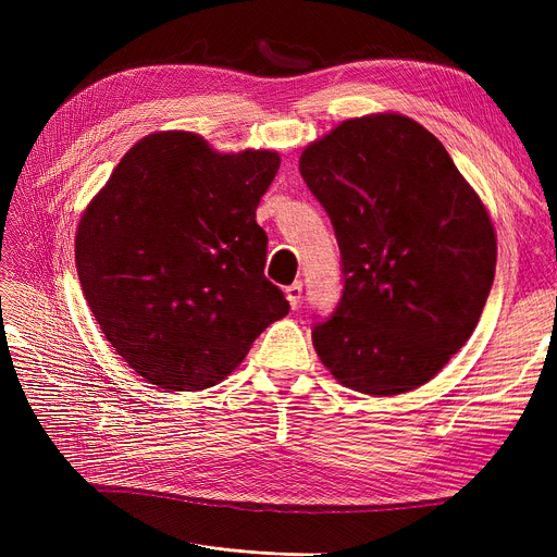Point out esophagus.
Returning <instances> with one entry per match:
<instances>
[{"mask_svg": "<svg viewBox=\"0 0 557 557\" xmlns=\"http://www.w3.org/2000/svg\"><path fill=\"white\" fill-rule=\"evenodd\" d=\"M301 288H305V285H301V281H295L293 285H288V288H285V295H288V301H290L293 309L299 307V301H301Z\"/></svg>", "mask_w": 557, "mask_h": 557, "instance_id": "34e87169", "label": "esophagus"}]
</instances>
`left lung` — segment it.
Segmentation results:
<instances>
[{
  "label": "left lung",
  "mask_w": 557,
  "mask_h": 557,
  "mask_svg": "<svg viewBox=\"0 0 557 557\" xmlns=\"http://www.w3.org/2000/svg\"><path fill=\"white\" fill-rule=\"evenodd\" d=\"M299 174L330 215L342 297L311 339L332 376L364 395L428 383L474 332L497 242L442 141L407 115L346 121L311 144Z\"/></svg>",
  "instance_id": "obj_1"
}]
</instances>
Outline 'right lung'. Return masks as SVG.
I'll return each instance as SVG.
<instances>
[{
	"mask_svg": "<svg viewBox=\"0 0 557 557\" xmlns=\"http://www.w3.org/2000/svg\"><path fill=\"white\" fill-rule=\"evenodd\" d=\"M278 164L272 150L221 156L190 132L148 134L83 213L81 290L148 383L215 385L290 311L264 276L267 234L256 221Z\"/></svg>",
	"mask_w": 557,
	"mask_h": 557,
	"instance_id": "obj_1",
	"label": "right lung"
}]
</instances>
